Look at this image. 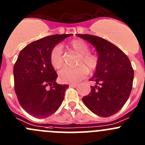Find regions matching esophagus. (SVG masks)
<instances>
[{
  "label": "esophagus",
  "mask_w": 145,
  "mask_h": 145,
  "mask_svg": "<svg viewBox=\"0 0 145 145\" xmlns=\"http://www.w3.org/2000/svg\"><path fill=\"white\" fill-rule=\"evenodd\" d=\"M77 86H78V84H76V83H72V84H70V87L75 88V87H77Z\"/></svg>",
  "instance_id": "34e87169"
}]
</instances>
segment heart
I'll return each mask as SVG.
<instances>
[{"mask_svg":"<svg viewBox=\"0 0 145 145\" xmlns=\"http://www.w3.org/2000/svg\"><path fill=\"white\" fill-rule=\"evenodd\" d=\"M70 50L79 54L75 68H64L59 72V78L62 83H76L87 75L88 70L93 72L97 68L99 59L95 54L89 52V46L81 39H73L66 44ZM50 61L55 70H59L63 65V52L60 45H56L52 49Z\"/></svg>","mask_w":145,"mask_h":145,"instance_id":"b5f03b06","label":"heart"}]
</instances>
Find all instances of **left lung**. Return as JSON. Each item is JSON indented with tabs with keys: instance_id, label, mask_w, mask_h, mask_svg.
Segmentation results:
<instances>
[{
	"instance_id": "obj_1",
	"label": "left lung",
	"mask_w": 145,
	"mask_h": 145,
	"mask_svg": "<svg viewBox=\"0 0 145 145\" xmlns=\"http://www.w3.org/2000/svg\"><path fill=\"white\" fill-rule=\"evenodd\" d=\"M98 52L99 65L93 76L96 85L82 99L93 113L108 117L117 113L128 100L132 89L134 70L128 57L108 41L90 34H78Z\"/></svg>"
}]
</instances>
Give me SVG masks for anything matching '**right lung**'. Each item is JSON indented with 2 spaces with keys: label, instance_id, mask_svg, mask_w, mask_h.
<instances>
[{
  "label": "right lung",
  "instance_id": "add662e5",
  "mask_svg": "<svg viewBox=\"0 0 145 145\" xmlns=\"http://www.w3.org/2000/svg\"><path fill=\"white\" fill-rule=\"evenodd\" d=\"M72 34H54L33 42L20 52L14 67V89L20 105L34 117L56 112L68 85L56 83L57 75L50 61L52 49Z\"/></svg>",
  "mask_w": 145,
  "mask_h": 145
}]
</instances>
